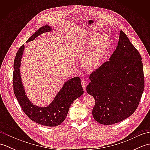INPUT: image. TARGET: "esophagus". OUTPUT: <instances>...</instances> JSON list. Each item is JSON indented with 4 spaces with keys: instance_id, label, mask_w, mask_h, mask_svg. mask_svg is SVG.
I'll use <instances>...</instances> for the list:
<instances>
[{
    "instance_id": "esophagus-1",
    "label": "esophagus",
    "mask_w": 150,
    "mask_h": 150,
    "mask_svg": "<svg viewBox=\"0 0 150 150\" xmlns=\"http://www.w3.org/2000/svg\"><path fill=\"white\" fill-rule=\"evenodd\" d=\"M81 84H82V86L84 89V91H86V82L85 81H82L81 82Z\"/></svg>"
}]
</instances>
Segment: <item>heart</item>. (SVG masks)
<instances>
[{"label": "heart", "instance_id": "heart-1", "mask_svg": "<svg viewBox=\"0 0 150 150\" xmlns=\"http://www.w3.org/2000/svg\"><path fill=\"white\" fill-rule=\"evenodd\" d=\"M111 39L107 35L92 33L81 44L82 52H86L82 58V67L88 71H95L103 64L109 52Z\"/></svg>", "mask_w": 150, "mask_h": 150}]
</instances>
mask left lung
Listing matches in <instances>:
<instances>
[{
  "mask_svg": "<svg viewBox=\"0 0 150 150\" xmlns=\"http://www.w3.org/2000/svg\"><path fill=\"white\" fill-rule=\"evenodd\" d=\"M90 80L86 91L95 98L92 115L98 123L119 122L137 108L144 89L142 58L122 31L109 60L91 73Z\"/></svg>",
  "mask_w": 150,
  "mask_h": 150,
  "instance_id": "obj_1",
  "label": "left lung"
}]
</instances>
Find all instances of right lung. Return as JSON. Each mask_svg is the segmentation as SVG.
Listing matches in <instances>:
<instances>
[{"instance_id": "1", "label": "right lung", "mask_w": 150, "mask_h": 150, "mask_svg": "<svg viewBox=\"0 0 150 150\" xmlns=\"http://www.w3.org/2000/svg\"><path fill=\"white\" fill-rule=\"evenodd\" d=\"M52 31V28L47 25L41 27L31 36L27 42L33 40L43 33ZM24 50V45H22L15 58L13 84L15 97L22 110L31 120L42 126H59L65 120L73 102L84 93L81 79L76 77L66 81L49 105L45 107L37 106L28 98L22 82L20 67Z\"/></svg>"}]
</instances>
